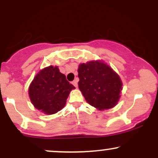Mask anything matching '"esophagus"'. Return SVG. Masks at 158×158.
<instances>
[{"instance_id": "1", "label": "esophagus", "mask_w": 158, "mask_h": 158, "mask_svg": "<svg viewBox=\"0 0 158 158\" xmlns=\"http://www.w3.org/2000/svg\"><path fill=\"white\" fill-rule=\"evenodd\" d=\"M73 85L76 87V88H77V87H78V80H77V79H76V80H74L73 81Z\"/></svg>"}]
</instances>
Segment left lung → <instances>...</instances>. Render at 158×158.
Returning a JSON list of instances; mask_svg holds the SVG:
<instances>
[{"label":"left lung","mask_w":158,"mask_h":158,"mask_svg":"<svg viewBox=\"0 0 158 158\" xmlns=\"http://www.w3.org/2000/svg\"><path fill=\"white\" fill-rule=\"evenodd\" d=\"M79 88L85 100L99 110L114 108L120 98L123 82L119 76L102 61L79 65Z\"/></svg>","instance_id":"obj_1"}]
</instances>
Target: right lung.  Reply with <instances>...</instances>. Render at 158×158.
<instances>
[{
    "instance_id": "add662e5",
    "label": "right lung",
    "mask_w": 158,
    "mask_h": 158,
    "mask_svg": "<svg viewBox=\"0 0 158 158\" xmlns=\"http://www.w3.org/2000/svg\"><path fill=\"white\" fill-rule=\"evenodd\" d=\"M75 87L66 79L57 66L44 68L35 75L29 87V97L35 108L51 115L62 109Z\"/></svg>"
}]
</instances>
